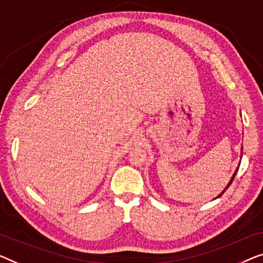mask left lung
<instances>
[{
  "mask_svg": "<svg viewBox=\"0 0 263 263\" xmlns=\"http://www.w3.org/2000/svg\"><path fill=\"white\" fill-rule=\"evenodd\" d=\"M237 170H238V168H237V169H236V172H235V174H234V175H232V177H231V180H230V182H229V183H228V186H227V187H225V190H224L223 192H221V193H220L219 195H218V197H217V198H219V197H221V195H223V193H224V192H225V191H227V190H228V188H229V186H230V184L232 183V181H234V179H235V175H236V173H237Z\"/></svg>",
  "mask_w": 263,
  "mask_h": 263,
  "instance_id": "1",
  "label": "left lung"
}]
</instances>
